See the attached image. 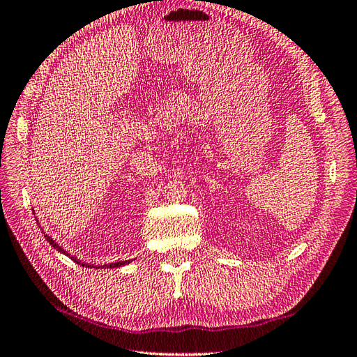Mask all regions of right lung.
<instances>
[{
    "instance_id": "add662e5",
    "label": "right lung",
    "mask_w": 357,
    "mask_h": 357,
    "mask_svg": "<svg viewBox=\"0 0 357 357\" xmlns=\"http://www.w3.org/2000/svg\"><path fill=\"white\" fill-rule=\"evenodd\" d=\"M45 238L47 239V242L50 243V245H52L54 248H56L58 251H61V252H64V254H67L63 248H61L59 245H58V243H55V241L52 239V238H49L47 235H45ZM67 256H70V254H67ZM71 259H73L75 261H77L75 257H71ZM79 263V261H77ZM127 263H130V260L128 261H118V263H110V264H105V266H101V268H119V266H124V264H127ZM82 266H84V263H82ZM88 268H93V264H88ZM96 268V266H94Z\"/></svg>"
}]
</instances>
